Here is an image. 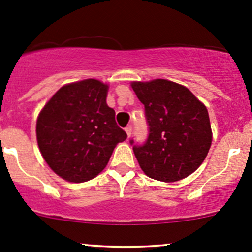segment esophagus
Masks as SVG:
<instances>
[{"mask_svg":"<svg viewBox=\"0 0 252 252\" xmlns=\"http://www.w3.org/2000/svg\"><path fill=\"white\" fill-rule=\"evenodd\" d=\"M125 131L127 133V137L129 138L132 135V131H133V129H132V126H127V127H125Z\"/></svg>","mask_w":252,"mask_h":252,"instance_id":"1","label":"esophagus"}]
</instances>
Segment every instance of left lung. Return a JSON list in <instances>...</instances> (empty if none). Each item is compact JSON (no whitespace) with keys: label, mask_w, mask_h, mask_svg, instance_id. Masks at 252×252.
Wrapping results in <instances>:
<instances>
[{"label":"left lung","mask_w":252,"mask_h":252,"mask_svg":"<svg viewBox=\"0 0 252 252\" xmlns=\"http://www.w3.org/2000/svg\"><path fill=\"white\" fill-rule=\"evenodd\" d=\"M132 88L145 107L149 135L133 151L141 170L163 182L180 181L201 165L212 143L205 104L186 87L166 80L133 82Z\"/></svg>","instance_id":"8db88e82"}]
</instances>
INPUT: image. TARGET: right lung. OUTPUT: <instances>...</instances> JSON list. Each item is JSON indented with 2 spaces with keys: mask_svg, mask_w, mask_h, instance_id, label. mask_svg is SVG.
<instances>
[{
  "mask_svg": "<svg viewBox=\"0 0 252 252\" xmlns=\"http://www.w3.org/2000/svg\"><path fill=\"white\" fill-rule=\"evenodd\" d=\"M108 86L89 78L66 84L45 104L36 120L40 152L56 174L69 182L94 179L113 150L127 138L106 103Z\"/></svg>",
  "mask_w": 252,
  "mask_h": 252,
  "instance_id": "obj_1",
  "label": "right lung"
}]
</instances>
